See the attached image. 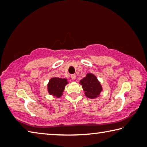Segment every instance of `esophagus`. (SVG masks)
I'll return each instance as SVG.
<instances>
[{
    "label": "esophagus",
    "instance_id": "1",
    "mask_svg": "<svg viewBox=\"0 0 147 147\" xmlns=\"http://www.w3.org/2000/svg\"><path fill=\"white\" fill-rule=\"evenodd\" d=\"M76 78V74H72V75H71V78H72V79H73V80H75Z\"/></svg>",
    "mask_w": 147,
    "mask_h": 147
}]
</instances>
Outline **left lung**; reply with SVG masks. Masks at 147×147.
<instances>
[{
    "label": "left lung",
    "instance_id": "8db88e82",
    "mask_svg": "<svg viewBox=\"0 0 147 147\" xmlns=\"http://www.w3.org/2000/svg\"><path fill=\"white\" fill-rule=\"evenodd\" d=\"M80 83L85 91L86 96L89 98L98 97L100 92L102 91L100 83L93 74H87L86 76L82 79Z\"/></svg>",
    "mask_w": 147,
    "mask_h": 147
}]
</instances>
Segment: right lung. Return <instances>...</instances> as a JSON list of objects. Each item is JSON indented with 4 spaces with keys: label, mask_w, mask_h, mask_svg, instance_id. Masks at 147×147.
Returning a JSON list of instances; mask_svg holds the SVG:
<instances>
[{
    "label": "right lung",
    "mask_w": 147,
    "mask_h": 147,
    "mask_svg": "<svg viewBox=\"0 0 147 147\" xmlns=\"http://www.w3.org/2000/svg\"><path fill=\"white\" fill-rule=\"evenodd\" d=\"M68 84L66 78H53L49 80L48 84V92L50 94L59 98L63 94L65 87Z\"/></svg>",
    "instance_id": "obj_1"
}]
</instances>
